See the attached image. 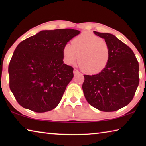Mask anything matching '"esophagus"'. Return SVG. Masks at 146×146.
I'll return each mask as SVG.
<instances>
[{
  "instance_id": "1",
  "label": "esophagus",
  "mask_w": 146,
  "mask_h": 146,
  "mask_svg": "<svg viewBox=\"0 0 146 146\" xmlns=\"http://www.w3.org/2000/svg\"><path fill=\"white\" fill-rule=\"evenodd\" d=\"M73 73H74V75H76V74L79 73V71H78L77 70H76V69H74Z\"/></svg>"
}]
</instances>
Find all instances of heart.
Segmentation results:
<instances>
[{"label": "heart", "mask_w": 146, "mask_h": 146, "mask_svg": "<svg viewBox=\"0 0 146 146\" xmlns=\"http://www.w3.org/2000/svg\"><path fill=\"white\" fill-rule=\"evenodd\" d=\"M63 58L68 65H73L78 58V64L85 73L97 74L109 62L110 49L107 42L96 35L85 32L66 44L62 49Z\"/></svg>", "instance_id": "1"}]
</instances>
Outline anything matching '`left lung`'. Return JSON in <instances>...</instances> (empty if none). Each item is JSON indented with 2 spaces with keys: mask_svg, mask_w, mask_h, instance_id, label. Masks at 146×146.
<instances>
[{
  "mask_svg": "<svg viewBox=\"0 0 146 146\" xmlns=\"http://www.w3.org/2000/svg\"><path fill=\"white\" fill-rule=\"evenodd\" d=\"M93 32L108 42L110 58L100 73L84 75L83 92L93 107L104 112L115 111L133 98L139 84V65L132 49L115 35Z\"/></svg>",
  "mask_w": 146,
  "mask_h": 146,
  "instance_id": "left-lung-1",
  "label": "left lung"
}]
</instances>
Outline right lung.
Wrapping results in <instances>:
<instances>
[{
	"mask_svg": "<svg viewBox=\"0 0 146 146\" xmlns=\"http://www.w3.org/2000/svg\"><path fill=\"white\" fill-rule=\"evenodd\" d=\"M73 29L43 30L17 46L8 67L9 88L18 103L36 113L53 110L73 77L62 49L80 33Z\"/></svg>",
	"mask_w": 146,
	"mask_h": 146,
	"instance_id": "1",
	"label": "right lung"
}]
</instances>
